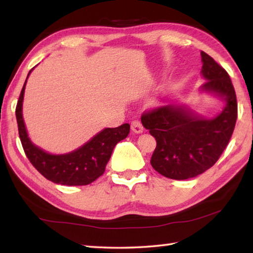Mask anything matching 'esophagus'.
Returning <instances> with one entry per match:
<instances>
[{"label": "esophagus", "mask_w": 253, "mask_h": 253, "mask_svg": "<svg viewBox=\"0 0 253 253\" xmlns=\"http://www.w3.org/2000/svg\"><path fill=\"white\" fill-rule=\"evenodd\" d=\"M130 127H131V130L136 132V134H140V132H143V130H144L142 123H140L139 121H132Z\"/></svg>", "instance_id": "obj_1"}]
</instances>
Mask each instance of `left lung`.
<instances>
[{
	"label": "left lung",
	"mask_w": 253,
	"mask_h": 253,
	"mask_svg": "<svg viewBox=\"0 0 253 253\" xmlns=\"http://www.w3.org/2000/svg\"><path fill=\"white\" fill-rule=\"evenodd\" d=\"M201 74L207 80L201 91L222 98L223 110L207 119L185 105L169 104L142 116L143 126L156 139L151 158L153 169L172 179L195 177L212 168L228 146L237 123V96L230 76L208 53L201 51Z\"/></svg>",
	"instance_id": "obj_1"
}]
</instances>
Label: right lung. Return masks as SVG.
<instances>
[{
  "instance_id": "obj_1",
  "label": "right lung",
  "mask_w": 253,
  "mask_h": 253,
  "mask_svg": "<svg viewBox=\"0 0 253 253\" xmlns=\"http://www.w3.org/2000/svg\"><path fill=\"white\" fill-rule=\"evenodd\" d=\"M31 72V70H30ZM29 72V75H30ZM28 75V76H29ZM28 79V78H27ZM25 84L21 90L15 109L19 136L24 153L38 172L55 184L68 186L88 185L105 172L116 144L129 134V124H123L116 128H105L89 142L76 151L53 155L34 145L28 137L27 128L22 117V102Z\"/></svg>"
}]
</instances>
